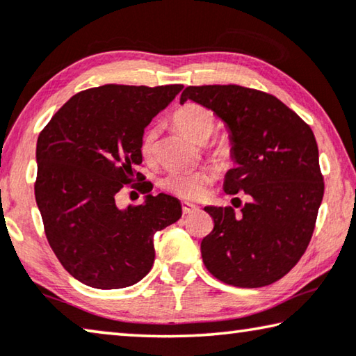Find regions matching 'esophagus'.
<instances>
[{
    "instance_id": "esophagus-1",
    "label": "esophagus",
    "mask_w": 356,
    "mask_h": 356,
    "mask_svg": "<svg viewBox=\"0 0 356 356\" xmlns=\"http://www.w3.org/2000/svg\"><path fill=\"white\" fill-rule=\"evenodd\" d=\"M198 211H200L198 207L193 206V204H188V202H184V204H182V212L185 213V216H188V213H195Z\"/></svg>"
}]
</instances>
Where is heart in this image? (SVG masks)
Masks as SVG:
<instances>
[{
	"mask_svg": "<svg viewBox=\"0 0 356 356\" xmlns=\"http://www.w3.org/2000/svg\"><path fill=\"white\" fill-rule=\"evenodd\" d=\"M174 122L179 129L190 136L196 143H204L212 136L217 128V115L209 107L198 103H187L179 107L174 114ZM140 155L144 160H152L156 150V128L149 127L145 129L139 143ZM212 156L218 160H227L231 155V144L228 139H218L211 149ZM212 182V174L206 169L198 171H184V169H171L161 180L163 188L171 191L185 201H200L206 196L207 187Z\"/></svg>",
	"mask_w": 356,
	"mask_h": 356,
	"instance_id": "b5f03b06",
	"label": "heart"
}]
</instances>
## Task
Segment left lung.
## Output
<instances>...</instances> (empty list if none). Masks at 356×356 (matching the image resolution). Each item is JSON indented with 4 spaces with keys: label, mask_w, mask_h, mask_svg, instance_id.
<instances>
[{
    "label": "left lung",
    "mask_w": 356,
    "mask_h": 356,
    "mask_svg": "<svg viewBox=\"0 0 356 356\" xmlns=\"http://www.w3.org/2000/svg\"><path fill=\"white\" fill-rule=\"evenodd\" d=\"M193 99L228 123L238 168L225 180L227 195H247L241 212L207 206L213 229L201 242L213 277L258 289L284 277L312 238L325 182L312 129L274 95L241 86L187 87Z\"/></svg>",
    "instance_id": "obj_1"
}]
</instances>
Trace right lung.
Wrapping results in <instances>:
<instances>
[{
	"label": "right lung",
	"mask_w": 356,
	"mask_h": 356,
	"mask_svg": "<svg viewBox=\"0 0 356 356\" xmlns=\"http://www.w3.org/2000/svg\"><path fill=\"white\" fill-rule=\"evenodd\" d=\"M180 90V83L83 90L39 133L35 196L44 233L58 261L82 284L99 290L136 284L154 264L155 231L182 216L180 201L165 193L125 211L115 206L125 185L150 191L134 169L143 163L140 138Z\"/></svg>",
	"instance_id": "add662e5"
}]
</instances>
